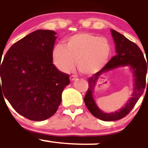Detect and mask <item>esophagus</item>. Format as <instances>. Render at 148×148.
Listing matches in <instances>:
<instances>
[{"instance_id":"34e87169","label":"esophagus","mask_w":148,"mask_h":148,"mask_svg":"<svg viewBox=\"0 0 148 148\" xmlns=\"http://www.w3.org/2000/svg\"><path fill=\"white\" fill-rule=\"evenodd\" d=\"M77 75H74V74H73V75H71L70 77V79H71V81H74V80H75V79H77Z\"/></svg>"}]
</instances>
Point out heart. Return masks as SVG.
Returning a JSON list of instances; mask_svg holds the SVG:
<instances>
[{
	"label": "heart",
	"mask_w": 148,
	"mask_h": 148,
	"mask_svg": "<svg viewBox=\"0 0 148 148\" xmlns=\"http://www.w3.org/2000/svg\"><path fill=\"white\" fill-rule=\"evenodd\" d=\"M111 54V45L104 37L90 33H79L68 38L65 45L58 44L52 51L56 67L69 72L77 61L78 70L84 74L97 72L107 63Z\"/></svg>",
	"instance_id": "b5f03b06"
}]
</instances>
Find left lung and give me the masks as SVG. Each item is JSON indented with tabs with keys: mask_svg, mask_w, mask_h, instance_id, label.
Here are the masks:
<instances>
[{
	"mask_svg": "<svg viewBox=\"0 0 148 148\" xmlns=\"http://www.w3.org/2000/svg\"><path fill=\"white\" fill-rule=\"evenodd\" d=\"M111 32L115 41L116 55L113 56L100 71L88 78V88L84 97L85 104L90 112L97 119L105 121H112L123 119L133 110L139 97L143 94L145 86H147L146 74L148 69V62L147 65V62L145 61L143 53L138 46L119 32L114 29H111ZM122 66H129L133 71L134 76L133 95L125 106L120 110L115 113H105L101 111L95 103L93 98V88L102 74Z\"/></svg>",
	"mask_w": 148,
	"mask_h": 148,
	"instance_id": "8db88e82",
	"label": "left lung"
}]
</instances>
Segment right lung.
<instances>
[{
	"instance_id": "right-lung-1",
	"label": "right lung",
	"mask_w": 148,
	"mask_h": 148,
	"mask_svg": "<svg viewBox=\"0 0 148 148\" xmlns=\"http://www.w3.org/2000/svg\"><path fill=\"white\" fill-rule=\"evenodd\" d=\"M56 33L38 29L13 44L0 59V94L18 114L36 121L58 110L69 75L53 64ZM4 100V98H3Z\"/></svg>"
}]
</instances>
